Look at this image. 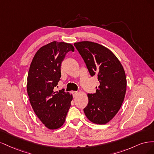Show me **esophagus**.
I'll return each instance as SVG.
<instances>
[{
  "label": "esophagus",
  "instance_id": "obj_1",
  "mask_svg": "<svg viewBox=\"0 0 154 154\" xmlns=\"http://www.w3.org/2000/svg\"><path fill=\"white\" fill-rule=\"evenodd\" d=\"M72 93L74 97H76L78 94V92H77V91H72Z\"/></svg>",
  "mask_w": 154,
  "mask_h": 154
}]
</instances>
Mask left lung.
<instances>
[{
    "label": "left lung",
    "instance_id": "left-lung-1",
    "mask_svg": "<svg viewBox=\"0 0 154 154\" xmlns=\"http://www.w3.org/2000/svg\"><path fill=\"white\" fill-rule=\"evenodd\" d=\"M90 74H97L100 86L94 94H88V103L83 109L88 119L95 124L109 123L118 112L123 102L127 79L123 67L115 54L97 43H74Z\"/></svg>",
    "mask_w": 154,
    "mask_h": 154
}]
</instances>
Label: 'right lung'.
I'll use <instances>...</instances> for the list:
<instances>
[{"mask_svg": "<svg viewBox=\"0 0 154 154\" xmlns=\"http://www.w3.org/2000/svg\"><path fill=\"white\" fill-rule=\"evenodd\" d=\"M74 51L72 44L53 41L40 48L30 65L27 91L35 114L51 130L61 127L71 106L72 95L56 91L61 77V64L66 54Z\"/></svg>", "mask_w": 154, "mask_h": 154, "instance_id": "right-lung-1", "label": "right lung"}]
</instances>
